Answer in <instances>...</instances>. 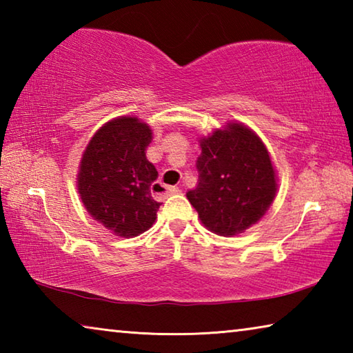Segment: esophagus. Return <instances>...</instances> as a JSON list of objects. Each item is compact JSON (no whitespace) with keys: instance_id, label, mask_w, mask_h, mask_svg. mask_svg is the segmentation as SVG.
<instances>
[{"instance_id":"esophagus-1","label":"esophagus","mask_w":353,"mask_h":353,"mask_svg":"<svg viewBox=\"0 0 353 353\" xmlns=\"http://www.w3.org/2000/svg\"><path fill=\"white\" fill-rule=\"evenodd\" d=\"M177 191H179V188L168 187V185H165L162 182H154L151 185V193L157 199H166V198H168V196L177 193Z\"/></svg>"}]
</instances>
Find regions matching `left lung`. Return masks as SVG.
Listing matches in <instances>:
<instances>
[{"instance_id": "left-lung-1", "label": "left lung", "mask_w": 353, "mask_h": 353, "mask_svg": "<svg viewBox=\"0 0 353 353\" xmlns=\"http://www.w3.org/2000/svg\"><path fill=\"white\" fill-rule=\"evenodd\" d=\"M198 185L187 193L208 230L238 235L260 221L276 196V171L252 130L230 123L201 141Z\"/></svg>"}]
</instances>
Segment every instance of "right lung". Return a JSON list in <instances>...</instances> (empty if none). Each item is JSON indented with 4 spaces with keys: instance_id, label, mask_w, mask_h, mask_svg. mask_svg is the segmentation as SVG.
<instances>
[{
    "instance_id": "obj_1",
    "label": "right lung",
    "mask_w": 353,
    "mask_h": 353,
    "mask_svg": "<svg viewBox=\"0 0 353 353\" xmlns=\"http://www.w3.org/2000/svg\"><path fill=\"white\" fill-rule=\"evenodd\" d=\"M152 132L134 117L104 124L82 155L77 190L87 212L118 236L143 234L154 224L160 202L151 196L159 177L146 159Z\"/></svg>"
}]
</instances>
